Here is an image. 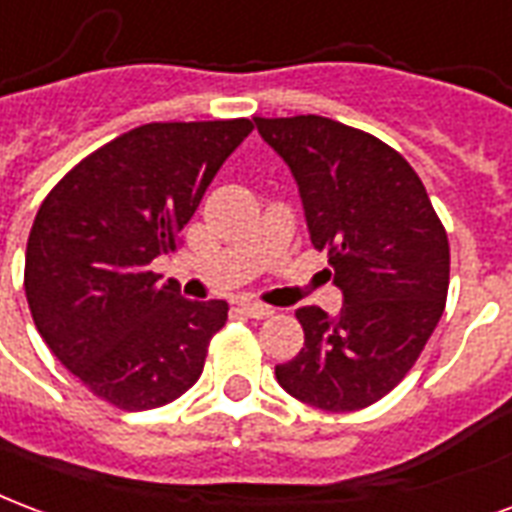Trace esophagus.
Returning <instances> with one entry per match:
<instances>
[{
	"mask_svg": "<svg viewBox=\"0 0 512 512\" xmlns=\"http://www.w3.org/2000/svg\"><path fill=\"white\" fill-rule=\"evenodd\" d=\"M241 312H244L246 317H252V320H266V317H274L276 309L268 304H260V301H244V304H241Z\"/></svg>",
	"mask_w": 512,
	"mask_h": 512,
	"instance_id": "obj_1",
	"label": "esophagus"
}]
</instances>
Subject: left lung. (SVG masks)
Returning a JSON list of instances; mask_svg holds the SVG:
<instances>
[{
  "label": "left lung",
  "mask_w": 512,
  "mask_h": 512,
  "mask_svg": "<svg viewBox=\"0 0 512 512\" xmlns=\"http://www.w3.org/2000/svg\"><path fill=\"white\" fill-rule=\"evenodd\" d=\"M255 124L293 170L314 249L344 295L339 317L295 309L304 347L276 380L325 412L363 410L407 377L445 312V225L410 162L369 132L314 113Z\"/></svg>",
  "instance_id": "left-lung-1"
}]
</instances>
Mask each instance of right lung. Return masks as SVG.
<instances>
[{"label":"right lung","instance_id":"right-lung-1","mask_svg":"<svg viewBox=\"0 0 512 512\" xmlns=\"http://www.w3.org/2000/svg\"><path fill=\"white\" fill-rule=\"evenodd\" d=\"M249 119L151 121L83 157L45 195L26 241L24 290L37 331L113 407L154 410L206 366L225 301H187L151 260L179 233Z\"/></svg>","mask_w":512,"mask_h":512}]
</instances>
